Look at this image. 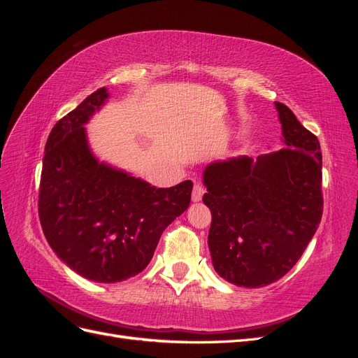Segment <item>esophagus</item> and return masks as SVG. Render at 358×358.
<instances>
[{"label":"esophagus","instance_id":"obj_1","mask_svg":"<svg viewBox=\"0 0 358 358\" xmlns=\"http://www.w3.org/2000/svg\"><path fill=\"white\" fill-rule=\"evenodd\" d=\"M203 194H204V188L200 185V183H196V185H194V188H192V196H191L192 201L194 203L200 201L201 197H203Z\"/></svg>","mask_w":358,"mask_h":358}]
</instances>
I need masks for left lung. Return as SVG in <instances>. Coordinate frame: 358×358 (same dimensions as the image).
Masks as SVG:
<instances>
[{
	"instance_id": "left-lung-1",
	"label": "left lung",
	"mask_w": 358,
	"mask_h": 358,
	"mask_svg": "<svg viewBox=\"0 0 358 358\" xmlns=\"http://www.w3.org/2000/svg\"><path fill=\"white\" fill-rule=\"evenodd\" d=\"M282 149L213 161L203 171L212 213L208 245L215 272L230 284L266 287L292 268L322 216L318 138L275 101Z\"/></svg>"
}]
</instances>
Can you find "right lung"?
Listing matches in <instances>:
<instances>
[{
  "instance_id": "add662e5",
  "label": "right lung",
  "mask_w": 358,
  "mask_h": 358,
  "mask_svg": "<svg viewBox=\"0 0 358 358\" xmlns=\"http://www.w3.org/2000/svg\"><path fill=\"white\" fill-rule=\"evenodd\" d=\"M109 96L100 88L52 128L38 196L53 252L73 272L101 284L142 272L162 231L188 209L192 191L191 180L157 188L94 155L85 125Z\"/></svg>"
}]
</instances>
